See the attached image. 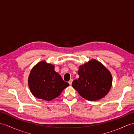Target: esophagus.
Instances as JSON below:
<instances>
[{
	"instance_id": "esophagus-1",
	"label": "esophagus",
	"mask_w": 134,
	"mask_h": 134,
	"mask_svg": "<svg viewBox=\"0 0 134 134\" xmlns=\"http://www.w3.org/2000/svg\"><path fill=\"white\" fill-rule=\"evenodd\" d=\"M72 82H73V79H70L69 81V83L70 85H71V83H72Z\"/></svg>"
}]
</instances>
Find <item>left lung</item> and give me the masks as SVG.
Masks as SVG:
<instances>
[{"mask_svg":"<svg viewBox=\"0 0 134 134\" xmlns=\"http://www.w3.org/2000/svg\"><path fill=\"white\" fill-rule=\"evenodd\" d=\"M78 74L80 77L73 81L71 85L81 97L88 100L102 98L111 87V74L95 60L80 66Z\"/></svg>","mask_w":134,"mask_h":134,"instance_id":"1","label":"left lung"}]
</instances>
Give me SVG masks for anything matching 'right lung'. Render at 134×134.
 <instances>
[{"mask_svg":"<svg viewBox=\"0 0 134 134\" xmlns=\"http://www.w3.org/2000/svg\"><path fill=\"white\" fill-rule=\"evenodd\" d=\"M28 85L35 97L49 101L59 96L69 84L54 71V65L41 61L32 69Z\"/></svg>","mask_w":134,"mask_h":134,"instance_id":"add662e5","label":"right lung"}]
</instances>
